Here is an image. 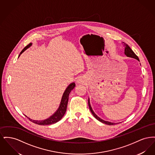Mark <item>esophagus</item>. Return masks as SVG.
Instances as JSON below:
<instances>
[{
    "mask_svg": "<svg viewBox=\"0 0 155 155\" xmlns=\"http://www.w3.org/2000/svg\"><path fill=\"white\" fill-rule=\"evenodd\" d=\"M78 82H81V81L80 80H78Z\"/></svg>",
    "mask_w": 155,
    "mask_h": 155,
    "instance_id": "1",
    "label": "esophagus"
}]
</instances>
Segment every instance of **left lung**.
I'll list each match as a JSON object with an SVG mask.
<instances>
[{
  "label": "left lung",
  "mask_w": 155,
  "mask_h": 155,
  "mask_svg": "<svg viewBox=\"0 0 155 155\" xmlns=\"http://www.w3.org/2000/svg\"><path fill=\"white\" fill-rule=\"evenodd\" d=\"M123 43H124V45L125 46V49H124V54H125V55H126L127 57H130V58H131L137 59V60L140 61L138 57L135 54L134 52H133V50L130 48V47L128 45L125 44L124 42H123ZM88 105L89 109H90V110L91 111L92 114L93 116H94L97 120H99V121H101V122H102V123H104V124H107V125H114V124H117V123H114L109 122V121H104V120H103L102 119H101L100 117H99L96 115V114L94 113V111H93V110H92V107H91V104H90V102H89V99H88Z\"/></svg>",
  "instance_id": "1"
}]
</instances>
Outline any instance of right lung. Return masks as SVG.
I'll use <instances>...</instances> for the list:
<instances>
[{
  "label": "right lung",
  "instance_id": "right-lung-1",
  "mask_svg": "<svg viewBox=\"0 0 155 155\" xmlns=\"http://www.w3.org/2000/svg\"><path fill=\"white\" fill-rule=\"evenodd\" d=\"M32 45V44L30 43V44L27 45L23 49L22 51L20 52L18 58L20 57V56L21 55V54L24 52L27 49H28V48H30V46ZM75 87V84L74 82L71 83L66 89L64 92L63 93V95L62 96L61 100V102L60 104L59 108L58 109L56 110V111L49 118H47L44 120H41V121H38V120H32V119L27 117L31 121H32L34 123H35L38 125H50L52 124H54L57 122H58L60 121L62 117L64 116L66 111L67 110V103H68V96L69 94L71 92V90L74 88V87Z\"/></svg>",
  "mask_w": 155,
  "mask_h": 155
}]
</instances>
